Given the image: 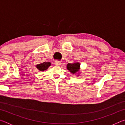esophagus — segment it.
<instances>
[{"label": "esophagus", "instance_id": "34e87169", "mask_svg": "<svg viewBox=\"0 0 125 125\" xmlns=\"http://www.w3.org/2000/svg\"><path fill=\"white\" fill-rule=\"evenodd\" d=\"M55 65H57V66H60V65H61V62L56 61V62H55Z\"/></svg>", "mask_w": 125, "mask_h": 125}]
</instances>
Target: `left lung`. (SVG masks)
<instances>
[{
  "label": "left lung",
  "mask_w": 125,
  "mask_h": 125,
  "mask_svg": "<svg viewBox=\"0 0 125 125\" xmlns=\"http://www.w3.org/2000/svg\"><path fill=\"white\" fill-rule=\"evenodd\" d=\"M80 63L79 62L68 63V64L67 65V69L72 74H77V73H79V71L80 69ZM78 75H79V74H78Z\"/></svg>",
  "instance_id": "8db88e82"
}]
</instances>
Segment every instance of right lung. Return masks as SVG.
I'll return each instance as SVG.
<instances>
[{
	"instance_id": "obj_1",
	"label": "right lung",
	"mask_w": 125,
	"mask_h": 125,
	"mask_svg": "<svg viewBox=\"0 0 125 125\" xmlns=\"http://www.w3.org/2000/svg\"><path fill=\"white\" fill-rule=\"evenodd\" d=\"M51 64L50 62H45L36 65V68L40 71H44L47 70Z\"/></svg>"
}]
</instances>
